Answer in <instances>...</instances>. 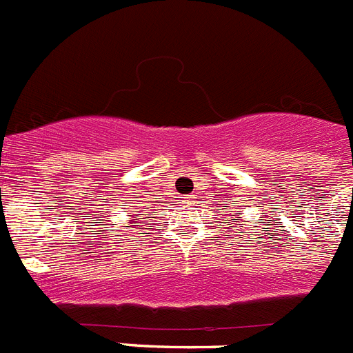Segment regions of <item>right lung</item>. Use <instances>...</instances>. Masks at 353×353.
Returning a JSON list of instances; mask_svg holds the SVG:
<instances>
[{"label": "right lung", "mask_w": 353, "mask_h": 353, "mask_svg": "<svg viewBox=\"0 0 353 353\" xmlns=\"http://www.w3.org/2000/svg\"><path fill=\"white\" fill-rule=\"evenodd\" d=\"M138 228H139V224H138Z\"/></svg>", "instance_id": "add662e5"}]
</instances>
